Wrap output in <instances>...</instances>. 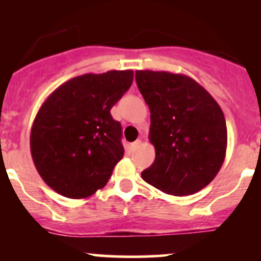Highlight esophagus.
Wrapping results in <instances>:
<instances>
[{
  "instance_id": "obj_1",
  "label": "esophagus",
  "mask_w": 261,
  "mask_h": 261,
  "mask_svg": "<svg viewBox=\"0 0 261 261\" xmlns=\"http://www.w3.org/2000/svg\"><path fill=\"white\" fill-rule=\"evenodd\" d=\"M141 146V140H136L135 142H133L130 145V148L133 149V151H135V149H137Z\"/></svg>"
}]
</instances>
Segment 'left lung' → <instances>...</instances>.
<instances>
[{
    "instance_id": "obj_1",
    "label": "left lung",
    "mask_w": 261,
    "mask_h": 261,
    "mask_svg": "<svg viewBox=\"0 0 261 261\" xmlns=\"http://www.w3.org/2000/svg\"><path fill=\"white\" fill-rule=\"evenodd\" d=\"M151 112L148 139L154 162L141 175L169 195L195 194L214 180L227 149L221 107L195 80L166 71H136Z\"/></svg>"
}]
</instances>
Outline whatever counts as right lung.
<instances>
[{
    "label": "right lung",
    "mask_w": 261,
    "mask_h": 261,
    "mask_svg": "<svg viewBox=\"0 0 261 261\" xmlns=\"http://www.w3.org/2000/svg\"><path fill=\"white\" fill-rule=\"evenodd\" d=\"M134 81V71L86 73L54 91L31 131L33 162L60 195L85 199L106 187L124 157L121 125L110 109Z\"/></svg>",
    "instance_id": "1"
}]
</instances>
